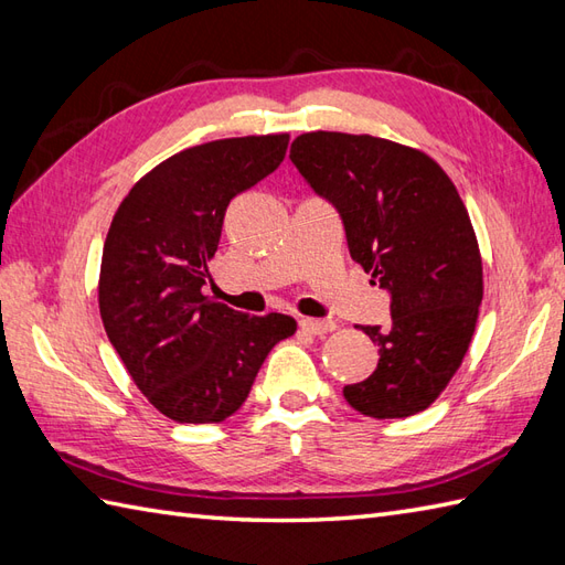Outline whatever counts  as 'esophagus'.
<instances>
[{
	"mask_svg": "<svg viewBox=\"0 0 565 565\" xmlns=\"http://www.w3.org/2000/svg\"><path fill=\"white\" fill-rule=\"evenodd\" d=\"M299 329L311 333V335H323V333H331L335 329V323L331 319H299Z\"/></svg>",
	"mask_w": 565,
	"mask_h": 565,
	"instance_id": "34e87169",
	"label": "esophagus"
}]
</instances>
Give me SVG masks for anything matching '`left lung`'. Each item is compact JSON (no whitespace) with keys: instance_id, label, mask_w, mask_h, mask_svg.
<instances>
[{"instance_id":"left-lung-1","label":"left lung","mask_w":565,"mask_h":565,"mask_svg":"<svg viewBox=\"0 0 565 565\" xmlns=\"http://www.w3.org/2000/svg\"><path fill=\"white\" fill-rule=\"evenodd\" d=\"M290 159L392 299L386 329L362 326L380 348L377 370L348 384L345 401L380 420L428 408L467 355L483 299L479 244L455 183L428 154L372 135H299Z\"/></svg>"}]
</instances>
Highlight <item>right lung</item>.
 <instances>
[{
	"label": "right lung",
	"instance_id": "1",
	"mask_svg": "<svg viewBox=\"0 0 565 565\" xmlns=\"http://www.w3.org/2000/svg\"><path fill=\"white\" fill-rule=\"evenodd\" d=\"M290 135L198 145L137 181L110 222L98 309L137 388L177 423H222L246 401L285 315L248 317L203 295L234 195L280 167Z\"/></svg>",
	"mask_w": 565,
	"mask_h": 565
}]
</instances>
